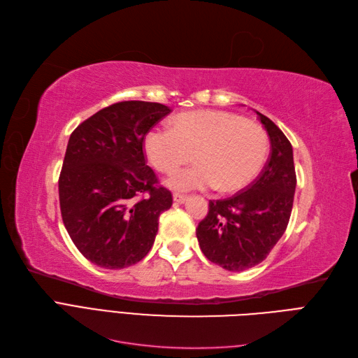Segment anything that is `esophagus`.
<instances>
[{
  "label": "esophagus",
  "mask_w": 358,
  "mask_h": 358,
  "mask_svg": "<svg viewBox=\"0 0 358 358\" xmlns=\"http://www.w3.org/2000/svg\"><path fill=\"white\" fill-rule=\"evenodd\" d=\"M172 198H174L176 203H184V202L187 201V196L180 194V193H174V196H172Z\"/></svg>",
  "instance_id": "1"
}]
</instances>
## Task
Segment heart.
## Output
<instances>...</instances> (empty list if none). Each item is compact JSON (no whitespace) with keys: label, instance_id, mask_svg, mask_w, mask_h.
Instances as JSON below:
<instances>
[{"label":"heart","instance_id":"1","mask_svg":"<svg viewBox=\"0 0 358 358\" xmlns=\"http://www.w3.org/2000/svg\"><path fill=\"white\" fill-rule=\"evenodd\" d=\"M144 153L157 171L172 174L168 180L176 190L218 189L232 193L247 187L264 165L269 138L260 124L232 113L194 110L181 113L172 128H153L144 136Z\"/></svg>","mask_w":358,"mask_h":358}]
</instances>
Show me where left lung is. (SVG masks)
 I'll use <instances>...</instances> for the list:
<instances>
[{
	"label": "left lung",
	"instance_id": "8db88e82",
	"mask_svg": "<svg viewBox=\"0 0 358 358\" xmlns=\"http://www.w3.org/2000/svg\"><path fill=\"white\" fill-rule=\"evenodd\" d=\"M271 140V156L260 176L232 198L210 201L196 229L205 257L226 271L241 272L268 257L290 220L296 171L293 147L271 119L256 111Z\"/></svg>",
	"mask_w": 358,
	"mask_h": 358
}]
</instances>
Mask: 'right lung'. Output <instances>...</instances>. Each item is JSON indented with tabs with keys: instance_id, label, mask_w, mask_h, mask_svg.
Listing matches in <instances>:
<instances>
[{
	"instance_id": "add662e5",
	"label": "right lung",
	"mask_w": 358,
	"mask_h": 358,
	"mask_svg": "<svg viewBox=\"0 0 358 358\" xmlns=\"http://www.w3.org/2000/svg\"><path fill=\"white\" fill-rule=\"evenodd\" d=\"M169 113L157 102H117L80 123L68 140L59 176L62 222L96 266H132L153 247L172 194L145 164L143 143Z\"/></svg>"
}]
</instances>
